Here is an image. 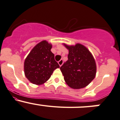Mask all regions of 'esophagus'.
<instances>
[{"mask_svg":"<svg viewBox=\"0 0 120 120\" xmlns=\"http://www.w3.org/2000/svg\"><path fill=\"white\" fill-rule=\"evenodd\" d=\"M58 63H59V65H60V66L61 67V65H63V59H61V60H60V61H58Z\"/></svg>","mask_w":120,"mask_h":120,"instance_id":"obj_1","label":"esophagus"}]
</instances>
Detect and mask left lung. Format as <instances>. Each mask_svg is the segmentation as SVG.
Instances as JSON below:
<instances>
[{
	"mask_svg": "<svg viewBox=\"0 0 120 120\" xmlns=\"http://www.w3.org/2000/svg\"><path fill=\"white\" fill-rule=\"evenodd\" d=\"M64 45L69 50L68 60L60 67L64 80L72 89L85 87L95 77V59L89 49L82 44Z\"/></svg>",
	"mask_w": 120,
	"mask_h": 120,
	"instance_id": "8db88e82",
	"label": "left lung"
}]
</instances>
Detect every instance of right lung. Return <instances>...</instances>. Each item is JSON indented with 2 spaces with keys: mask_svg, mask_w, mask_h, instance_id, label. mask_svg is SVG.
Instances as JSON below:
<instances>
[{
  "mask_svg": "<svg viewBox=\"0 0 120 120\" xmlns=\"http://www.w3.org/2000/svg\"><path fill=\"white\" fill-rule=\"evenodd\" d=\"M52 45L46 41L37 44L30 51L24 63V72L27 79L33 84L46 82L53 72L60 67L51 52Z\"/></svg>",
  "mask_w": 120,
  "mask_h": 120,
  "instance_id": "right-lung-1",
  "label": "right lung"
}]
</instances>
